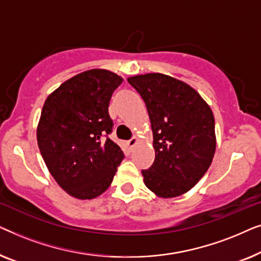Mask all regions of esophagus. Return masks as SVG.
<instances>
[{
    "mask_svg": "<svg viewBox=\"0 0 261 261\" xmlns=\"http://www.w3.org/2000/svg\"><path fill=\"white\" fill-rule=\"evenodd\" d=\"M138 142H139V139L138 138H132L130 140L127 141V145H128V147L132 148V147H134V146L137 145Z\"/></svg>",
    "mask_w": 261,
    "mask_h": 261,
    "instance_id": "1",
    "label": "esophagus"
}]
</instances>
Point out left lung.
I'll return each mask as SVG.
<instances>
[{"label":"left lung","instance_id":"1","mask_svg":"<svg viewBox=\"0 0 261 261\" xmlns=\"http://www.w3.org/2000/svg\"><path fill=\"white\" fill-rule=\"evenodd\" d=\"M147 108L155 158L142 170L144 183L160 198L188 192L208 171L216 151L215 119L194 88L167 74L128 77Z\"/></svg>","mask_w":261,"mask_h":261}]
</instances>
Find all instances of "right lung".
<instances>
[{
  "label": "right lung",
  "instance_id": "obj_1",
  "mask_svg": "<svg viewBox=\"0 0 261 261\" xmlns=\"http://www.w3.org/2000/svg\"><path fill=\"white\" fill-rule=\"evenodd\" d=\"M122 82L109 70L84 71L64 82L42 107L39 149L55 180L74 198L102 195L122 162L119 145L105 139L113 128L110 98Z\"/></svg>",
  "mask_w": 261,
  "mask_h": 261
}]
</instances>
